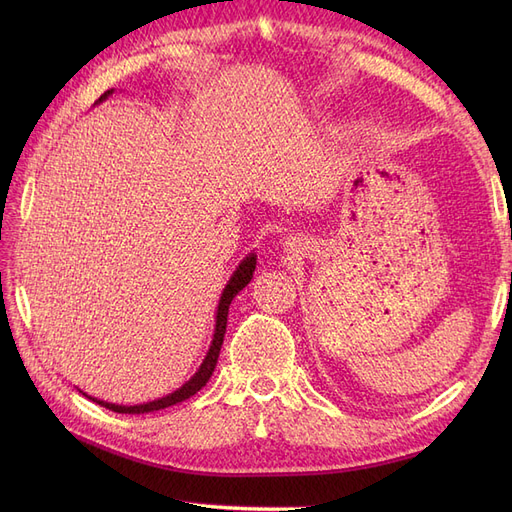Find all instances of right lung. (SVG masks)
<instances>
[{
    "mask_svg": "<svg viewBox=\"0 0 512 512\" xmlns=\"http://www.w3.org/2000/svg\"><path fill=\"white\" fill-rule=\"evenodd\" d=\"M115 89H108L104 91V94L98 98L96 104L104 102L108 96L113 94ZM254 269H256V254H247L241 262L239 267L235 269V273L230 275V280L226 284V288L222 290V297H220V303H218V312H215V331H213V339H211V346L207 350V356L203 359V363H200V367L196 369V374L185 382L183 386H179L177 391L168 393L166 397H160V399H153V401H147V404H136V406H119V404H108V401H102L98 397H89L87 393H83L85 397H89L91 401H96L98 406H104L108 410H113L117 414H147V412H156V410H164L168 406H175L179 404V401H185L190 399L192 395H196L203 386L209 382L213 369H215V363H218V356H220V348H222V342H224V333H226V320H228V307L232 303V299L237 297V294L250 284V280L254 277Z\"/></svg>",
    "mask_w": 512,
    "mask_h": 512,
    "instance_id": "1",
    "label": "right lung"
}]
</instances>
